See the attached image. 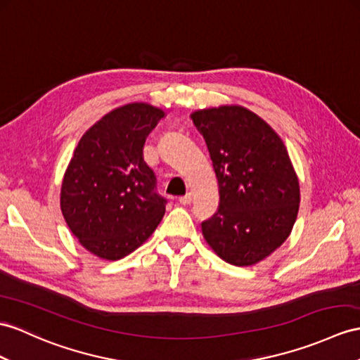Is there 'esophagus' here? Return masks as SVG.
<instances>
[{
    "instance_id": "1",
    "label": "esophagus",
    "mask_w": 360,
    "mask_h": 360,
    "mask_svg": "<svg viewBox=\"0 0 360 360\" xmlns=\"http://www.w3.org/2000/svg\"><path fill=\"white\" fill-rule=\"evenodd\" d=\"M191 201H192L191 194H186V195H183V197H180V198H179V203H180V205H183V206L191 205Z\"/></svg>"
}]
</instances>
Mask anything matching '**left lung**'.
Masks as SVG:
<instances>
[{"mask_svg":"<svg viewBox=\"0 0 360 360\" xmlns=\"http://www.w3.org/2000/svg\"><path fill=\"white\" fill-rule=\"evenodd\" d=\"M191 119L206 142L220 194L201 232L229 264H257L287 240L300 210V180L287 148L241 105L197 110Z\"/></svg>","mask_w":360,"mask_h":360,"instance_id":"obj_1","label":"left lung"}]
</instances>
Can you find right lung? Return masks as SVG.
I'll return each instance as SVG.
<instances>
[{
	"label": "right lung",
	"mask_w": 360,
	"mask_h": 360,
	"mask_svg": "<svg viewBox=\"0 0 360 360\" xmlns=\"http://www.w3.org/2000/svg\"><path fill=\"white\" fill-rule=\"evenodd\" d=\"M163 117L154 105L127 103L79 140L60 186V210L81 246L96 257L129 255L162 221L166 200L154 191L143 145Z\"/></svg>",
	"instance_id": "add662e5"
}]
</instances>
